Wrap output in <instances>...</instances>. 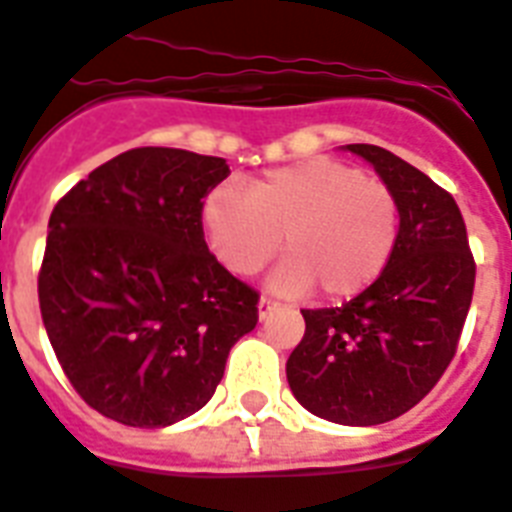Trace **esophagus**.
Masks as SVG:
<instances>
[{
	"mask_svg": "<svg viewBox=\"0 0 512 512\" xmlns=\"http://www.w3.org/2000/svg\"><path fill=\"white\" fill-rule=\"evenodd\" d=\"M278 310V302H273V299L268 297H260V302H257V315H260V321H265L270 313H276Z\"/></svg>",
	"mask_w": 512,
	"mask_h": 512,
	"instance_id": "1",
	"label": "esophagus"
}]
</instances>
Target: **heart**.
<instances>
[{"label": "heart", "instance_id": "b5f03b06", "mask_svg": "<svg viewBox=\"0 0 512 512\" xmlns=\"http://www.w3.org/2000/svg\"><path fill=\"white\" fill-rule=\"evenodd\" d=\"M202 228L213 255L236 276H255L289 252L270 276L284 297H307L315 286L328 302L368 292L392 263L402 234L400 199L384 181L347 162L310 157L273 168L247 191L220 184L202 205Z\"/></svg>", "mask_w": 512, "mask_h": 512}]
</instances>
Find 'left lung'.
<instances>
[{
	"label": "left lung",
	"mask_w": 512,
	"mask_h": 512,
	"mask_svg": "<svg viewBox=\"0 0 512 512\" xmlns=\"http://www.w3.org/2000/svg\"><path fill=\"white\" fill-rule=\"evenodd\" d=\"M397 194L402 234L392 263L342 307L302 310L305 336L286 360L302 407L342 426H376L415 407L447 371L471 307L476 263L463 215L389 149L347 144Z\"/></svg>",
	"instance_id": "left-lung-1"
}]
</instances>
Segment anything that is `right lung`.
I'll return each instance as SVG.
<instances>
[{"label": "right lung", "instance_id": "obj_1", "mask_svg": "<svg viewBox=\"0 0 512 512\" xmlns=\"http://www.w3.org/2000/svg\"><path fill=\"white\" fill-rule=\"evenodd\" d=\"M223 157L139 147L54 205L39 273L52 350L86 405L162 429L205 407L257 326L260 294L207 249L202 199Z\"/></svg>", "mask_w": 512, "mask_h": 512}]
</instances>
